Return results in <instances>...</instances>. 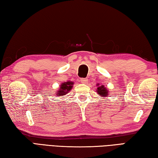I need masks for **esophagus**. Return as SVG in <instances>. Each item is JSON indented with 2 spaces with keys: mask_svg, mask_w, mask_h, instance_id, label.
I'll return each mask as SVG.
<instances>
[{
  "mask_svg": "<svg viewBox=\"0 0 158 158\" xmlns=\"http://www.w3.org/2000/svg\"><path fill=\"white\" fill-rule=\"evenodd\" d=\"M80 82L82 84H86L88 82V79L87 78H82L80 80Z\"/></svg>",
  "mask_w": 158,
  "mask_h": 158,
  "instance_id": "obj_1",
  "label": "esophagus"
}]
</instances>
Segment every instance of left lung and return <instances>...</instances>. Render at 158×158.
Returning <instances> with one entry per match:
<instances>
[{"label": "left lung", "mask_w": 158, "mask_h": 158, "mask_svg": "<svg viewBox=\"0 0 158 158\" xmlns=\"http://www.w3.org/2000/svg\"><path fill=\"white\" fill-rule=\"evenodd\" d=\"M98 86L97 92L98 94L100 96H103V97H107L108 95V90L104 85L99 86V84H98Z\"/></svg>", "instance_id": "1"}]
</instances>
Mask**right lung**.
I'll use <instances>...</instances> for the list:
<instances>
[{"mask_svg": "<svg viewBox=\"0 0 158 158\" xmlns=\"http://www.w3.org/2000/svg\"><path fill=\"white\" fill-rule=\"evenodd\" d=\"M73 84L74 83L72 81H67L61 83L59 90L56 91V96H63L67 94V93H68L70 90L72 89Z\"/></svg>", "mask_w": 158, "mask_h": 158, "instance_id": "obj_1", "label": "right lung"}]
</instances>
